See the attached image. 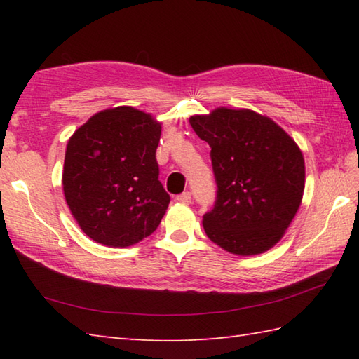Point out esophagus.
Returning <instances> with one entry per match:
<instances>
[{
	"mask_svg": "<svg viewBox=\"0 0 359 359\" xmlns=\"http://www.w3.org/2000/svg\"><path fill=\"white\" fill-rule=\"evenodd\" d=\"M177 201L182 202V203L189 205V203H191V193H189V191H184V193L177 196Z\"/></svg>",
	"mask_w": 359,
	"mask_h": 359,
	"instance_id": "1",
	"label": "esophagus"
}]
</instances>
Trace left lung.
Returning <instances> with one entry per match:
<instances>
[{"label":"left lung","mask_w":359,"mask_h":359,"mask_svg":"<svg viewBox=\"0 0 359 359\" xmlns=\"http://www.w3.org/2000/svg\"><path fill=\"white\" fill-rule=\"evenodd\" d=\"M211 148L216 201L203 215L208 238L233 255H259L284 236L299 208L306 166L284 129L250 109L217 108L189 118Z\"/></svg>","instance_id":"1"}]
</instances>
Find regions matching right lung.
<instances>
[{
  "label": "right lung",
  "instance_id": "right-lung-1",
  "mask_svg": "<svg viewBox=\"0 0 359 359\" xmlns=\"http://www.w3.org/2000/svg\"><path fill=\"white\" fill-rule=\"evenodd\" d=\"M162 126L129 106L97 112L67 142L66 202L80 228L106 247H129L156 231L170 203L158 180Z\"/></svg>",
  "mask_w": 359,
  "mask_h": 359
}]
</instances>
